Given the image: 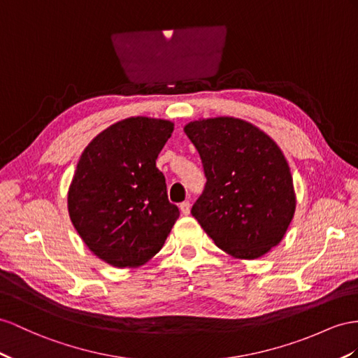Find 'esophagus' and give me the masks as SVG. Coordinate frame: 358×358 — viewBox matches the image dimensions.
Here are the masks:
<instances>
[{
	"mask_svg": "<svg viewBox=\"0 0 358 358\" xmlns=\"http://www.w3.org/2000/svg\"><path fill=\"white\" fill-rule=\"evenodd\" d=\"M180 210H181L182 215H189L190 213V203H189V201H185V203H181L180 204Z\"/></svg>",
	"mask_w": 358,
	"mask_h": 358,
	"instance_id": "34e87169",
	"label": "esophagus"
}]
</instances>
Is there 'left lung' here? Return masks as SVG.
Instances as JSON below:
<instances>
[{"instance_id":"8db88e82","label":"left lung","mask_w":358,"mask_h":358,"mask_svg":"<svg viewBox=\"0 0 358 358\" xmlns=\"http://www.w3.org/2000/svg\"><path fill=\"white\" fill-rule=\"evenodd\" d=\"M185 133L207 177L192 216L233 259L263 257L282 241L296 208L280 146L259 127L233 116L192 121Z\"/></svg>"}]
</instances>
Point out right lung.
Instances as JSON below:
<instances>
[{"label": "right lung", "mask_w": 358, "mask_h": 358, "mask_svg": "<svg viewBox=\"0 0 358 358\" xmlns=\"http://www.w3.org/2000/svg\"><path fill=\"white\" fill-rule=\"evenodd\" d=\"M173 131L166 119L131 116L86 146L68 190L72 225L98 259L139 268L157 254L180 216L155 166Z\"/></svg>", "instance_id": "obj_1"}]
</instances>
